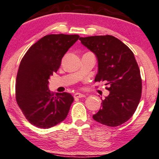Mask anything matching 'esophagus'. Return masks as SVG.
Returning a JSON list of instances; mask_svg holds the SVG:
<instances>
[{"mask_svg":"<svg viewBox=\"0 0 159 159\" xmlns=\"http://www.w3.org/2000/svg\"><path fill=\"white\" fill-rule=\"evenodd\" d=\"M85 94L77 92V93H75V94H74V97L75 98H84V97H85Z\"/></svg>","mask_w":159,"mask_h":159,"instance_id":"esophagus-1","label":"esophagus"}]
</instances>
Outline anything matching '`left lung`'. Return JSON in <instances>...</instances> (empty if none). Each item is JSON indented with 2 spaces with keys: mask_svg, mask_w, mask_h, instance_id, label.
<instances>
[{
  "mask_svg": "<svg viewBox=\"0 0 159 159\" xmlns=\"http://www.w3.org/2000/svg\"><path fill=\"white\" fill-rule=\"evenodd\" d=\"M80 40L98 59L95 82L107 81L106 85H109V94L93 118L108 126H120L133 115L141 100L142 82L135 56L112 35L81 37Z\"/></svg>",
  "mask_w": 159,
  "mask_h": 159,
  "instance_id": "8db88e82",
  "label": "left lung"
}]
</instances>
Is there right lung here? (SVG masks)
Wrapping results in <instances>:
<instances>
[{
  "instance_id": "add662e5",
  "label": "right lung",
  "mask_w": 159,
  "mask_h": 159,
  "mask_svg": "<svg viewBox=\"0 0 159 159\" xmlns=\"http://www.w3.org/2000/svg\"><path fill=\"white\" fill-rule=\"evenodd\" d=\"M80 38L78 35L50 34L32 45L20 61L16 77V101L27 120L48 129L66 118L74 98L51 93L49 79L61 65L62 57Z\"/></svg>"
}]
</instances>
